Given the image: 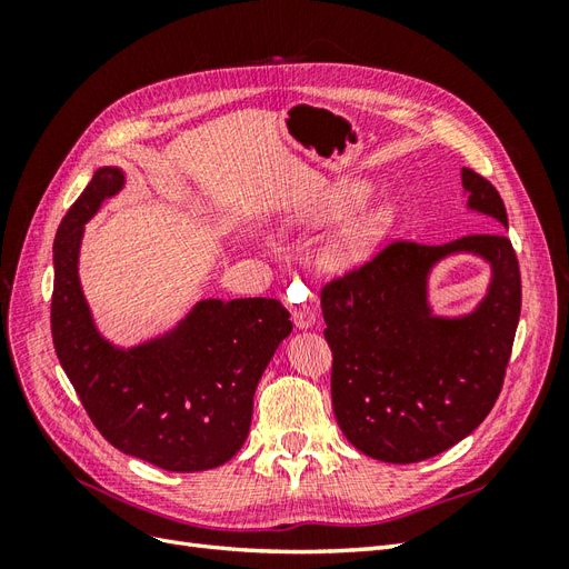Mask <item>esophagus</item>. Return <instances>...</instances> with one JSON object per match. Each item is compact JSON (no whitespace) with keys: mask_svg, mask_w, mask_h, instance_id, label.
Masks as SVG:
<instances>
[{"mask_svg":"<svg viewBox=\"0 0 569 569\" xmlns=\"http://www.w3.org/2000/svg\"><path fill=\"white\" fill-rule=\"evenodd\" d=\"M291 322L297 325V330H308V327L316 325V313L311 306L295 303L291 306Z\"/></svg>","mask_w":569,"mask_h":569,"instance_id":"1","label":"esophagus"}]
</instances>
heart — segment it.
I'll list each match as a JSON object with an SVG mask.
<instances>
[{"mask_svg":"<svg viewBox=\"0 0 569 569\" xmlns=\"http://www.w3.org/2000/svg\"><path fill=\"white\" fill-rule=\"evenodd\" d=\"M368 197V184L363 182H337L330 184L318 197L308 199L303 206L287 218L291 228H325L330 222L351 213L358 203ZM396 209L389 201H377L360 209L351 218H347L337 228V232L327 239L318 251V266L330 272L341 274L349 272L377 253L385 244V239L393 230Z\"/></svg>","mask_w":569,"mask_h":569,"instance_id":"1","label":"heart"}]
</instances>
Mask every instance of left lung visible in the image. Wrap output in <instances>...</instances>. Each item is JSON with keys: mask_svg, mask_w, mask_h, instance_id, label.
<instances>
[{"mask_svg": "<svg viewBox=\"0 0 569 569\" xmlns=\"http://www.w3.org/2000/svg\"><path fill=\"white\" fill-rule=\"evenodd\" d=\"M468 209L491 220L489 234L441 247L393 242L370 263L325 284V339L332 349L335 418L360 453L420 462L451 449L489 416L503 387L522 284L508 213L496 187L462 168ZM470 252L490 266L486 297L470 315L437 317L428 274Z\"/></svg>", "mask_w": 569, "mask_h": 569, "instance_id": "left-lung-1", "label": "left lung"}]
</instances>
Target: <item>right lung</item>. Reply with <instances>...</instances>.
<instances>
[{
    "label": "right lung",
    "instance_id": "1",
    "mask_svg": "<svg viewBox=\"0 0 569 569\" xmlns=\"http://www.w3.org/2000/svg\"><path fill=\"white\" fill-rule=\"evenodd\" d=\"M126 184L118 166L94 170L54 239L51 337L63 372L111 446L170 472L228 462L247 441L253 393L291 332L278 299H201L163 335L116 347L80 284L84 222Z\"/></svg>",
    "mask_w": 569,
    "mask_h": 569
}]
</instances>
